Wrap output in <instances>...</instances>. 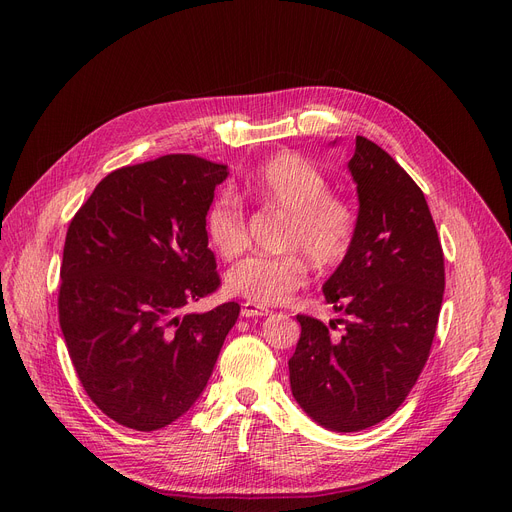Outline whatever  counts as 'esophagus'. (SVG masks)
I'll return each mask as SVG.
<instances>
[{"label": "esophagus", "instance_id": "34e87169", "mask_svg": "<svg viewBox=\"0 0 512 512\" xmlns=\"http://www.w3.org/2000/svg\"><path fill=\"white\" fill-rule=\"evenodd\" d=\"M241 315L247 319L249 317H267L269 309H265V306H259V304H253V302H245L241 309Z\"/></svg>", "mask_w": 512, "mask_h": 512}]
</instances>
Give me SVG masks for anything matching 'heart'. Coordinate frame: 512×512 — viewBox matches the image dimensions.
Here are the masks:
<instances>
[{"label": "heart", "mask_w": 512, "mask_h": 512, "mask_svg": "<svg viewBox=\"0 0 512 512\" xmlns=\"http://www.w3.org/2000/svg\"><path fill=\"white\" fill-rule=\"evenodd\" d=\"M243 187L267 206L288 212L284 247L294 251L280 257L255 255L236 263L226 276V288L234 296L259 306L282 304L306 284V263L300 250L317 267H333L350 253L356 214L346 201L329 195L327 179L313 164L284 152L249 173ZM206 234L224 259L241 255L247 249L241 201L222 193L208 210Z\"/></svg>", "instance_id": "b5f03b06"}]
</instances>
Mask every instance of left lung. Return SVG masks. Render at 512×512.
<instances>
[{"mask_svg": "<svg viewBox=\"0 0 512 512\" xmlns=\"http://www.w3.org/2000/svg\"><path fill=\"white\" fill-rule=\"evenodd\" d=\"M348 170L356 234L323 284L348 321L342 337H331L333 321L298 315L302 333L288 360L294 399L333 432L370 428L403 403L428 360L445 294V257L422 189L362 135Z\"/></svg>", "mask_w": 512, "mask_h": 512, "instance_id": "8db88e82", "label": "left lung"}]
</instances>
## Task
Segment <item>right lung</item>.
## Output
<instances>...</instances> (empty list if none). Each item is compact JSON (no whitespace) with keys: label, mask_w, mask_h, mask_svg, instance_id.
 I'll list each match as a JSON object with an SVG mask.
<instances>
[{"label":"right lung","mask_w":512,"mask_h":512,"mask_svg":"<svg viewBox=\"0 0 512 512\" xmlns=\"http://www.w3.org/2000/svg\"><path fill=\"white\" fill-rule=\"evenodd\" d=\"M228 166L170 154L102 179L65 236L59 323L102 414L152 432L206 389L241 313L226 302L179 315L220 284L206 216Z\"/></svg>","instance_id":"right-lung-1"}]
</instances>
